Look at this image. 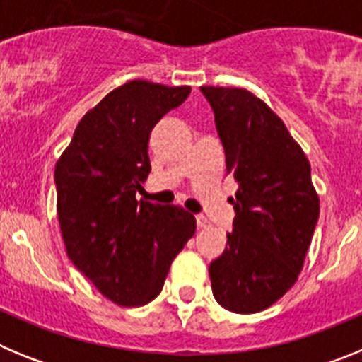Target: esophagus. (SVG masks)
<instances>
[{"instance_id":"1","label":"esophagus","mask_w":362,"mask_h":362,"mask_svg":"<svg viewBox=\"0 0 362 362\" xmlns=\"http://www.w3.org/2000/svg\"><path fill=\"white\" fill-rule=\"evenodd\" d=\"M196 223L199 228H206V226H210V221L204 216H196Z\"/></svg>"}]
</instances>
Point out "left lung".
<instances>
[{
    "label": "left lung",
    "instance_id": "obj_1",
    "mask_svg": "<svg viewBox=\"0 0 362 362\" xmlns=\"http://www.w3.org/2000/svg\"><path fill=\"white\" fill-rule=\"evenodd\" d=\"M216 116L226 174L238 183L228 246L210 263L223 308L255 313L293 286L319 219L305 152L281 117L245 88L201 86Z\"/></svg>",
    "mask_w": 362,
    "mask_h": 362
}]
</instances>
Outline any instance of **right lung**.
<instances>
[{
  "label": "right lung",
  "instance_id": "1",
  "mask_svg": "<svg viewBox=\"0 0 362 362\" xmlns=\"http://www.w3.org/2000/svg\"><path fill=\"white\" fill-rule=\"evenodd\" d=\"M190 90L143 79L117 86L83 116L56 163L66 254L119 306L156 299L172 261L196 232V217L181 206L136 199L150 174V132Z\"/></svg>",
  "mask_w": 362,
  "mask_h": 362
}]
</instances>
